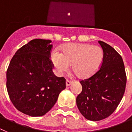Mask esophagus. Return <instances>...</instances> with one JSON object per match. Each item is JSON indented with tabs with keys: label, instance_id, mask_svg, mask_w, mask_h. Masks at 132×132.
Returning <instances> with one entry per match:
<instances>
[{
	"label": "esophagus",
	"instance_id": "34e87169",
	"mask_svg": "<svg viewBox=\"0 0 132 132\" xmlns=\"http://www.w3.org/2000/svg\"><path fill=\"white\" fill-rule=\"evenodd\" d=\"M72 81H70L69 80V79H66V86L67 87H68V86H70V85H71V84H72Z\"/></svg>",
	"mask_w": 132,
	"mask_h": 132
}]
</instances>
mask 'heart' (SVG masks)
<instances>
[{"mask_svg":"<svg viewBox=\"0 0 132 132\" xmlns=\"http://www.w3.org/2000/svg\"><path fill=\"white\" fill-rule=\"evenodd\" d=\"M51 59L58 74L61 75L71 65L79 78H87L100 68L103 51L101 47L89 44H68L62 48L61 53L53 52Z\"/></svg>","mask_w":132,"mask_h":132,"instance_id":"heart-1","label":"heart"}]
</instances>
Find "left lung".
<instances>
[{
    "label": "left lung",
    "instance_id": "1",
    "mask_svg": "<svg viewBox=\"0 0 132 132\" xmlns=\"http://www.w3.org/2000/svg\"><path fill=\"white\" fill-rule=\"evenodd\" d=\"M103 51L100 69L81 80L82 91L76 98L81 114L86 119L98 121L112 114L124 96L126 74L122 58L106 43L98 41Z\"/></svg>",
    "mask_w": 132,
    "mask_h": 132
}]
</instances>
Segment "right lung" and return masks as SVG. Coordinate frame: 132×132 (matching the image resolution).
<instances>
[{
	"mask_svg": "<svg viewBox=\"0 0 132 132\" xmlns=\"http://www.w3.org/2000/svg\"><path fill=\"white\" fill-rule=\"evenodd\" d=\"M51 42L41 39L30 41L16 51L7 70L10 100L19 111L29 116L45 114L66 88L65 78L53 72Z\"/></svg>",
	"mask_w": 132,
	"mask_h": 132,
	"instance_id": "1",
	"label": "right lung"
}]
</instances>
